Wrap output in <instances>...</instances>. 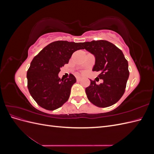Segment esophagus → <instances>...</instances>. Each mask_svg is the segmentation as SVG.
Instances as JSON below:
<instances>
[{"label": "esophagus", "instance_id": "obj_1", "mask_svg": "<svg viewBox=\"0 0 154 154\" xmlns=\"http://www.w3.org/2000/svg\"><path fill=\"white\" fill-rule=\"evenodd\" d=\"M82 77H80V76H77V77H76V80L78 81V82L80 81V80H82Z\"/></svg>", "mask_w": 154, "mask_h": 154}]
</instances>
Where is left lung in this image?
<instances>
[{
	"mask_svg": "<svg viewBox=\"0 0 154 154\" xmlns=\"http://www.w3.org/2000/svg\"><path fill=\"white\" fill-rule=\"evenodd\" d=\"M83 49L94 55L93 71H99L103 82L97 85L95 80L85 88L87 98L98 107L115 104L123 95L129 76L128 64L122 50L106 40H92L81 43Z\"/></svg>",
	"mask_w": 154,
	"mask_h": 154,
	"instance_id": "8db88e82",
	"label": "left lung"
}]
</instances>
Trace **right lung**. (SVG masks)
Here are the masks:
<instances>
[{
  "label": "right lung",
  "instance_id": "right-lung-1",
  "mask_svg": "<svg viewBox=\"0 0 154 154\" xmlns=\"http://www.w3.org/2000/svg\"><path fill=\"white\" fill-rule=\"evenodd\" d=\"M83 49L81 43L55 41L45 47L32 59L27 72V88L32 98L41 107L53 110L68 100L76 79L71 74L60 79V68L68 63L74 52Z\"/></svg>",
  "mask_w": 154,
  "mask_h": 154
}]
</instances>
